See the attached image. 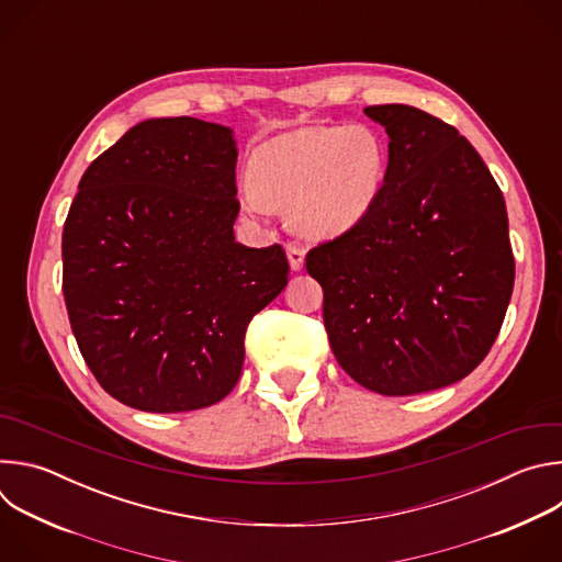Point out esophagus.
Returning <instances> with one entry per match:
<instances>
[{
    "label": "esophagus",
    "mask_w": 562,
    "mask_h": 562,
    "mask_svg": "<svg viewBox=\"0 0 562 562\" xmlns=\"http://www.w3.org/2000/svg\"><path fill=\"white\" fill-rule=\"evenodd\" d=\"M286 256H289V265L293 271H300L304 265V249L297 245H289L286 247Z\"/></svg>",
    "instance_id": "obj_1"
}]
</instances>
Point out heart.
<instances>
[{
  "mask_svg": "<svg viewBox=\"0 0 562 562\" xmlns=\"http://www.w3.org/2000/svg\"><path fill=\"white\" fill-rule=\"evenodd\" d=\"M243 200L254 211L289 206L308 237H334L373 206L386 173V146L367 124L302 126L265 139L251 155Z\"/></svg>",
  "mask_w": 562,
  "mask_h": 562,
  "instance_id": "b5f03b06",
  "label": "heart"
}]
</instances>
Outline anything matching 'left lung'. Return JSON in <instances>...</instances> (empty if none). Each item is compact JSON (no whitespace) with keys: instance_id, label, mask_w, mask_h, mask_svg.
<instances>
[{"instance_id":"left-lung-1","label":"left lung","mask_w":562,"mask_h":562,"mask_svg":"<svg viewBox=\"0 0 562 562\" xmlns=\"http://www.w3.org/2000/svg\"><path fill=\"white\" fill-rule=\"evenodd\" d=\"M389 135L369 213L306 254L338 364L382 395L453 384L485 360L514 291L503 191L456 126L367 106Z\"/></svg>"}]
</instances>
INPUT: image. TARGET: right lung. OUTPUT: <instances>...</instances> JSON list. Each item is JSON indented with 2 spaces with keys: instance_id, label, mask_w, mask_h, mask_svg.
<instances>
[{
  "instance_id": "obj_1",
  "label": "right lung",
  "mask_w": 562,
  "mask_h": 562,
  "mask_svg": "<svg viewBox=\"0 0 562 562\" xmlns=\"http://www.w3.org/2000/svg\"><path fill=\"white\" fill-rule=\"evenodd\" d=\"M237 148L195 117L133 126L79 180L61 233L70 329L122 405L195 412L245 364V336L289 278L280 245L235 243Z\"/></svg>"
}]
</instances>
